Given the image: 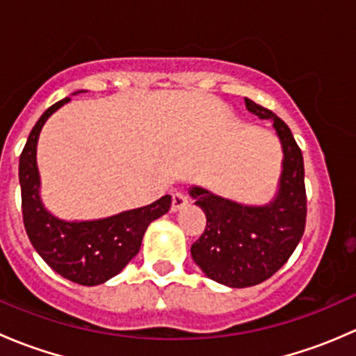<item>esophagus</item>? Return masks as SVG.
Instances as JSON below:
<instances>
[{"label":"esophagus","mask_w":356,"mask_h":356,"mask_svg":"<svg viewBox=\"0 0 356 356\" xmlns=\"http://www.w3.org/2000/svg\"><path fill=\"white\" fill-rule=\"evenodd\" d=\"M188 198H186L184 195H182V193H174V195H172V207H170V210L172 211H179V210H182V208H186L188 207Z\"/></svg>","instance_id":"34e87169"}]
</instances>
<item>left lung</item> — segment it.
<instances>
[{
	"mask_svg": "<svg viewBox=\"0 0 356 356\" xmlns=\"http://www.w3.org/2000/svg\"><path fill=\"white\" fill-rule=\"evenodd\" d=\"M248 111L274 120L281 141L282 172L275 198L251 207L193 186L189 195L207 215V227L193 243L191 257L211 281L250 288L275 274L296 250L307 222L305 167L289 127L270 110L245 98Z\"/></svg>",
	"mask_w": 356,
	"mask_h": 356,
	"instance_id": "1",
	"label": "left lung"
}]
</instances>
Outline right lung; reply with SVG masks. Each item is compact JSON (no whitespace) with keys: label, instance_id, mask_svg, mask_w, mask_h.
Returning a JSON list of instances; mask_svg holds the SVG:
<instances>
[{"label":"right lung","instance_id":"obj_1","mask_svg":"<svg viewBox=\"0 0 356 356\" xmlns=\"http://www.w3.org/2000/svg\"><path fill=\"white\" fill-rule=\"evenodd\" d=\"M68 102L70 98H63L41 115L20 155L24 225L34 250L56 274L82 286H98L115 277L138 254L148 225L170 210L172 198L165 195L152 204L98 220L68 222L49 213L39 195L38 139L46 120Z\"/></svg>","mask_w":356,"mask_h":356}]
</instances>
